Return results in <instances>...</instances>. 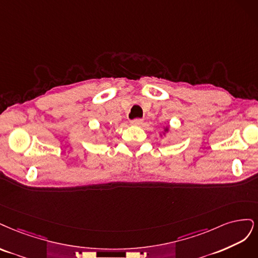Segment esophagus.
Here are the masks:
<instances>
[{
    "mask_svg": "<svg viewBox=\"0 0 258 258\" xmlns=\"http://www.w3.org/2000/svg\"><path fill=\"white\" fill-rule=\"evenodd\" d=\"M131 124H132V125H141V124H143V120H141V119H134V120L131 121Z\"/></svg>",
    "mask_w": 258,
    "mask_h": 258,
    "instance_id": "obj_1",
    "label": "esophagus"
}]
</instances>
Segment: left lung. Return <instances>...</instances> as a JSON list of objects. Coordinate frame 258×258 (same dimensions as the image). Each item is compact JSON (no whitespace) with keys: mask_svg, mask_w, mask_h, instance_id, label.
Wrapping results in <instances>:
<instances>
[{"mask_svg":"<svg viewBox=\"0 0 258 258\" xmlns=\"http://www.w3.org/2000/svg\"><path fill=\"white\" fill-rule=\"evenodd\" d=\"M164 130H165V132H168V130H169V128H168V126H166Z\"/></svg>","mask_w":258,"mask_h":258,"instance_id":"left-lung-1","label":"left lung"}]
</instances>
